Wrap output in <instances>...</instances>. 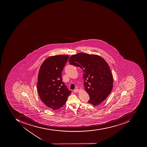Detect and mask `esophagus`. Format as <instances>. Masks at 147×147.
<instances>
[{
  "mask_svg": "<svg viewBox=\"0 0 147 147\" xmlns=\"http://www.w3.org/2000/svg\"><path fill=\"white\" fill-rule=\"evenodd\" d=\"M79 91V90H78V89H76L74 90H73V92H75V93H76V92H78Z\"/></svg>",
  "mask_w": 147,
  "mask_h": 147,
  "instance_id": "esophagus-1",
  "label": "esophagus"
}]
</instances>
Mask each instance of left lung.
Instances as JSON below:
<instances>
[{"instance_id": "8db88e82", "label": "left lung", "mask_w": 147, "mask_h": 147, "mask_svg": "<svg viewBox=\"0 0 147 147\" xmlns=\"http://www.w3.org/2000/svg\"><path fill=\"white\" fill-rule=\"evenodd\" d=\"M70 65L83 71L85 90L89 94V103L97 105L105 100L113 87V77L109 67L102 57L97 55L80 53L69 60Z\"/></svg>"}]
</instances>
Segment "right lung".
<instances>
[{
    "label": "right lung",
    "mask_w": 147,
    "mask_h": 147,
    "mask_svg": "<svg viewBox=\"0 0 147 147\" xmlns=\"http://www.w3.org/2000/svg\"><path fill=\"white\" fill-rule=\"evenodd\" d=\"M68 55L50 57L45 60L39 70L37 84L41 100L49 109H58L66 103L71 93L63 82L61 72Z\"/></svg>",
    "instance_id": "add662e5"
}]
</instances>
